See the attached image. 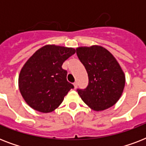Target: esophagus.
<instances>
[{
    "mask_svg": "<svg viewBox=\"0 0 146 146\" xmlns=\"http://www.w3.org/2000/svg\"><path fill=\"white\" fill-rule=\"evenodd\" d=\"M73 86H74V89H76V88H77V82H74V83H73Z\"/></svg>",
    "mask_w": 146,
    "mask_h": 146,
    "instance_id": "esophagus-1",
    "label": "esophagus"
}]
</instances>
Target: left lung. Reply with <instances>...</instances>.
<instances>
[{
    "instance_id": "1",
    "label": "left lung",
    "mask_w": 146,
    "mask_h": 146,
    "mask_svg": "<svg viewBox=\"0 0 146 146\" xmlns=\"http://www.w3.org/2000/svg\"><path fill=\"white\" fill-rule=\"evenodd\" d=\"M76 54L89 76L86 88L77 89L82 101L97 111L114 105L125 86L124 73L115 57L98 45L77 48Z\"/></svg>"
}]
</instances>
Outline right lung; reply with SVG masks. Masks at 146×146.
<instances>
[{
  "label": "right lung",
  "mask_w": 146,
  "mask_h": 146,
  "mask_svg": "<svg viewBox=\"0 0 146 146\" xmlns=\"http://www.w3.org/2000/svg\"><path fill=\"white\" fill-rule=\"evenodd\" d=\"M75 52L73 48L48 44L36 50L24 64L19 76V89L32 108L42 113L54 111L74 88L66 80L67 71L62 64Z\"/></svg>",
  "instance_id": "right-lung-1"
}]
</instances>
